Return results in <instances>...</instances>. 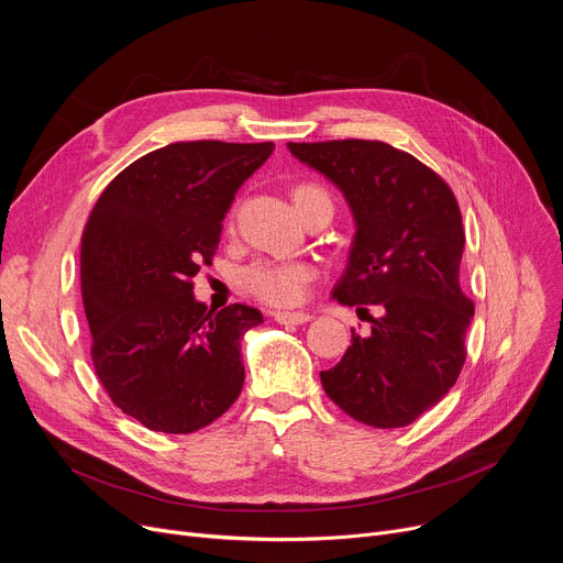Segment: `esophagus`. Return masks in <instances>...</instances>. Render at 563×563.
<instances>
[{
    "instance_id": "1",
    "label": "esophagus",
    "mask_w": 563,
    "mask_h": 563,
    "mask_svg": "<svg viewBox=\"0 0 563 563\" xmlns=\"http://www.w3.org/2000/svg\"><path fill=\"white\" fill-rule=\"evenodd\" d=\"M274 319L283 327H301V323L310 321L312 317L308 312H274Z\"/></svg>"
}]
</instances>
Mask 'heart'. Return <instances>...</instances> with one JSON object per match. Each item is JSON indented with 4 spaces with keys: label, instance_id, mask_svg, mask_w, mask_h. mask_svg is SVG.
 Segmentation results:
<instances>
[{
    "label": "heart",
    "instance_id": "heart-1",
    "mask_svg": "<svg viewBox=\"0 0 563 563\" xmlns=\"http://www.w3.org/2000/svg\"><path fill=\"white\" fill-rule=\"evenodd\" d=\"M297 202L299 212L303 214L308 207L317 200H331L327 189L303 183L291 194ZM317 278V266L306 260H274V257H260L246 264L240 274V285L244 291L257 301L274 306V308H291L299 306L306 297L308 289Z\"/></svg>",
    "mask_w": 563,
    "mask_h": 563
}]
</instances>
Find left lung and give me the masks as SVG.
I'll return each instance as SVG.
<instances>
[{
    "label": "left lung",
    "instance_id": "left-lung-1",
    "mask_svg": "<svg viewBox=\"0 0 563 563\" xmlns=\"http://www.w3.org/2000/svg\"><path fill=\"white\" fill-rule=\"evenodd\" d=\"M287 145L340 187L356 219L333 297L380 308L367 338L351 331L321 386L353 420L408 427L452 390L467 356L475 303L459 285L465 232L456 196L435 170L383 141Z\"/></svg>",
    "mask_w": 563,
    "mask_h": 563
}]
</instances>
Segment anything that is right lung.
I'll return each instance as SVG.
<instances>
[{"instance_id":"right-lung-1","label":"right lung","mask_w":563,"mask_h":563,"mask_svg":"<svg viewBox=\"0 0 563 563\" xmlns=\"http://www.w3.org/2000/svg\"><path fill=\"white\" fill-rule=\"evenodd\" d=\"M272 151V141L164 145L118 173L88 214L79 264L91 361L111 401L151 431H198L242 393L240 340L262 314L207 310L194 276Z\"/></svg>"}]
</instances>
